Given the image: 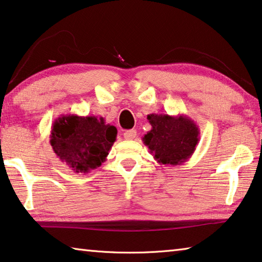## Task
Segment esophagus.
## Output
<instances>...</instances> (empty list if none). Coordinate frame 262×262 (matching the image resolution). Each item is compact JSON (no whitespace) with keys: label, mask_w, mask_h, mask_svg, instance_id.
Segmentation results:
<instances>
[{"label":"esophagus","mask_w":262,"mask_h":262,"mask_svg":"<svg viewBox=\"0 0 262 262\" xmlns=\"http://www.w3.org/2000/svg\"><path fill=\"white\" fill-rule=\"evenodd\" d=\"M137 137V131L136 130H127L124 132V138L126 140H134Z\"/></svg>","instance_id":"1"}]
</instances>
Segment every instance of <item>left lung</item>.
<instances>
[{"label":"left lung","mask_w":262,"mask_h":262,"mask_svg":"<svg viewBox=\"0 0 262 262\" xmlns=\"http://www.w3.org/2000/svg\"><path fill=\"white\" fill-rule=\"evenodd\" d=\"M152 128L143 137L154 159L160 165H181L192 156L200 141V128L186 115H147Z\"/></svg>","instance_id":"obj_1"}]
</instances>
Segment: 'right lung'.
<instances>
[{
    "label": "right lung",
    "instance_id": "right-lung-1",
    "mask_svg": "<svg viewBox=\"0 0 262 262\" xmlns=\"http://www.w3.org/2000/svg\"><path fill=\"white\" fill-rule=\"evenodd\" d=\"M117 128L95 116L61 115L52 124L50 144L61 162L75 173H88L104 162Z\"/></svg>",
    "mask_w": 262,
    "mask_h": 262
}]
</instances>
